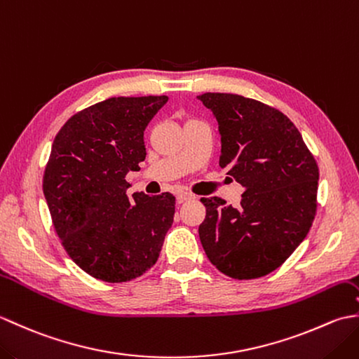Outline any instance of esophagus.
I'll list each match as a JSON object with an SVG mask.
<instances>
[{"label":"esophagus","mask_w":359,"mask_h":359,"mask_svg":"<svg viewBox=\"0 0 359 359\" xmlns=\"http://www.w3.org/2000/svg\"><path fill=\"white\" fill-rule=\"evenodd\" d=\"M193 199H196V196H194L193 193L182 191V193L177 194V201H179L180 203H184V202H187V201H193Z\"/></svg>","instance_id":"1"}]
</instances>
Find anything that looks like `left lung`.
Segmentation results:
<instances>
[{"label":"left lung","instance_id":"8db88e82","mask_svg":"<svg viewBox=\"0 0 359 359\" xmlns=\"http://www.w3.org/2000/svg\"><path fill=\"white\" fill-rule=\"evenodd\" d=\"M197 98L219 123V166L243 187L238 207L202 197V247L226 276L262 278L279 269L310 231L318 208V163L293 121L273 106L238 94Z\"/></svg>","mask_w":359,"mask_h":359}]
</instances>
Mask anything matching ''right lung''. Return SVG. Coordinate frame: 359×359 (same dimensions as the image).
Instances as JSON below:
<instances>
[{"label": "right lung", "mask_w": 359, "mask_h": 359, "mask_svg": "<svg viewBox=\"0 0 359 359\" xmlns=\"http://www.w3.org/2000/svg\"><path fill=\"white\" fill-rule=\"evenodd\" d=\"M166 95L112 97L79 111L52 143L43 193L66 253L111 284L142 276L162 250L175 212L171 193L126 196V174L147 156L143 131Z\"/></svg>", "instance_id": "1"}]
</instances>
